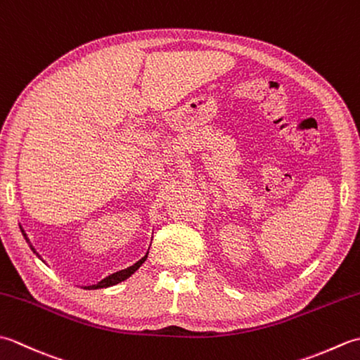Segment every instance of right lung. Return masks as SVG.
I'll list each match as a JSON object with an SVG mask.
<instances>
[{"label":"right lung","mask_w":360,"mask_h":360,"mask_svg":"<svg viewBox=\"0 0 360 360\" xmlns=\"http://www.w3.org/2000/svg\"><path fill=\"white\" fill-rule=\"evenodd\" d=\"M20 229H21V227H20ZM21 233L25 235V240L29 243V246H30V249L34 250V254H37L35 248L32 246V244H30V241H29V238H27V235L25 233V231H22V229H21ZM37 257H38V258H41V257L38 255V254H37ZM147 257H148V252H147V254H145V255L139 259V262H136L133 266L127 267V269H122V271L114 272V274L108 275V277H105L103 280L98 281L97 285H89V286H85V289H101V288H110V286L117 285V283L127 280L128 277H131V275H133V274H134L137 269H139V267L143 264V262H145V259H147Z\"/></svg>","instance_id":"right-lung-1"}]
</instances>
